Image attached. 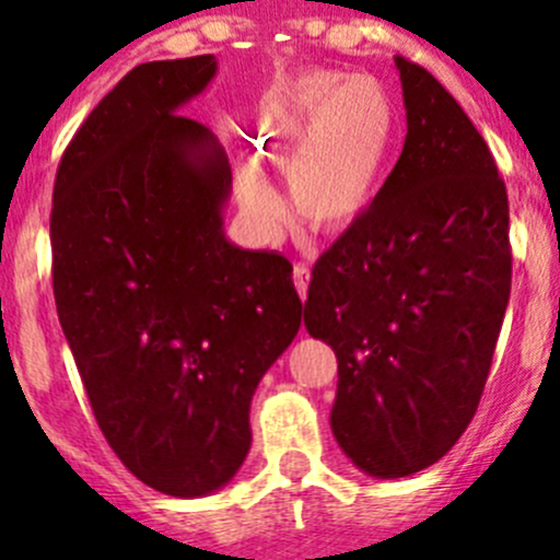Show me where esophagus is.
<instances>
[{
  "label": "esophagus",
  "mask_w": 560,
  "mask_h": 560,
  "mask_svg": "<svg viewBox=\"0 0 560 560\" xmlns=\"http://www.w3.org/2000/svg\"><path fill=\"white\" fill-rule=\"evenodd\" d=\"M292 279H295V290H298V295H301V301H306L308 279H312V270H308V265H295V270H292Z\"/></svg>",
  "instance_id": "esophagus-1"
}]
</instances>
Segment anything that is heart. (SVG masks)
<instances>
[{"instance_id": "obj_1", "label": "heart", "mask_w": 560, "mask_h": 560, "mask_svg": "<svg viewBox=\"0 0 560 560\" xmlns=\"http://www.w3.org/2000/svg\"><path fill=\"white\" fill-rule=\"evenodd\" d=\"M398 135V116L380 81L338 70H308L273 94L254 143L284 165L298 217L322 233L349 230L380 191ZM241 206L276 230L284 208L252 171L238 175Z\"/></svg>"}]
</instances>
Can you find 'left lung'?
Segmentation results:
<instances>
[{
  "label": "left lung",
  "mask_w": 560,
  "mask_h": 560,
  "mask_svg": "<svg viewBox=\"0 0 560 560\" xmlns=\"http://www.w3.org/2000/svg\"><path fill=\"white\" fill-rule=\"evenodd\" d=\"M395 67L404 151L316 259L303 308L338 360L332 436L380 479L422 471L466 431L512 287L510 202L488 143L425 67Z\"/></svg>",
  "instance_id": "8db88e82"
}]
</instances>
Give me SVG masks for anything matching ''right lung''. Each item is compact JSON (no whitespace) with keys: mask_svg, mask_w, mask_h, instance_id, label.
<instances>
[{"mask_svg":"<svg viewBox=\"0 0 560 560\" xmlns=\"http://www.w3.org/2000/svg\"><path fill=\"white\" fill-rule=\"evenodd\" d=\"M213 75L211 54L127 72L61 154L50 208L56 312L100 431L178 499L235 477L303 308L281 254L224 238L228 154L178 113Z\"/></svg>","mask_w":560,"mask_h":560,"instance_id":"add662e5","label":"right lung"}]
</instances>
